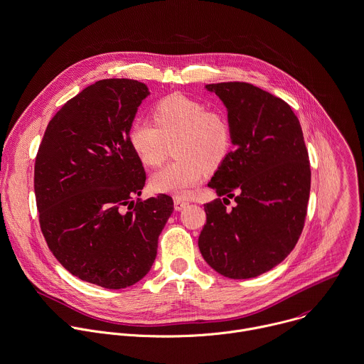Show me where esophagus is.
<instances>
[{
	"label": "esophagus",
	"instance_id": "esophagus-1",
	"mask_svg": "<svg viewBox=\"0 0 364 364\" xmlns=\"http://www.w3.org/2000/svg\"><path fill=\"white\" fill-rule=\"evenodd\" d=\"M186 205H188V201H186L183 198H174V208L177 211H181L183 208H186Z\"/></svg>",
	"mask_w": 364,
	"mask_h": 364
}]
</instances>
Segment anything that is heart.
<instances>
[{
    "label": "heart",
    "mask_w": 364,
    "mask_h": 364,
    "mask_svg": "<svg viewBox=\"0 0 364 364\" xmlns=\"http://www.w3.org/2000/svg\"><path fill=\"white\" fill-rule=\"evenodd\" d=\"M154 124L136 120L129 129V144L136 156L150 167H157L174 144L176 161L151 176L157 193L188 197L207 170L217 168L230 154L232 130L228 119L211 112L198 100L181 93L160 99L153 110Z\"/></svg>",
    "instance_id": "1"
}]
</instances>
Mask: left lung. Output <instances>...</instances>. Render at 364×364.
Masks as SVG:
<instances>
[{"instance_id": "obj_1", "label": "left lung", "mask_w": 364, "mask_h": 364, "mask_svg": "<svg viewBox=\"0 0 364 364\" xmlns=\"http://www.w3.org/2000/svg\"><path fill=\"white\" fill-rule=\"evenodd\" d=\"M225 105L234 150L208 187L218 197L204 204L198 237L205 262L231 279L255 278L295 248L306 218L311 164L291 106L251 83L205 85ZM237 203L232 210L223 204Z\"/></svg>"}]
</instances>
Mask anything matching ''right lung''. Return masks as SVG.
<instances>
[{
  "label": "right lung",
  "mask_w": 364,
  "mask_h": 364,
  "mask_svg": "<svg viewBox=\"0 0 364 364\" xmlns=\"http://www.w3.org/2000/svg\"><path fill=\"white\" fill-rule=\"evenodd\" d=\"M149 95L133 79L95 82L52 117L35 159L36 208L50 252L72 275L106 289L146 277L174 210L166 194L133 201L146 173L127 134Z\"/></svg>",
  "instance_id": "1"
}]
</instances>
